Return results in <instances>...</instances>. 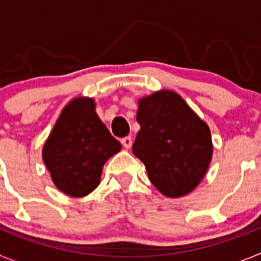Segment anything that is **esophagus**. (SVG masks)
I'll list each match as a JSON object with an SVG mask.
<instances>
[{"label":"esophagus","mask_w":261,"mask_h":261,"mask_svg":"<svg viewBox=\"0 0 261 261\" xmlns=\"http://www.w3.org/2000/svg\"><path fill=\"white\" fill-rule=\"evenodd\" d=\"M121 144H123V146L125 147V149H130L132 147V137H124L123 140H121Z\"/></svg>","instance_id":"34e87169"}]
</instances>
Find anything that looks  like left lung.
Here are the masks:
<instances>
[{
	"instance_id": "obj_1",
	"label": "left lung",
	"mask_w": 261,
	"mask_h": 261,
	"mask_svg": "<svg viewBox=\"0 0 261 261\" xmlns=\"http://www.w3.org/2000/svg\"><path fill=\"white\" fill-rule=\"evenodd\" d=\"M141 126L133 154L167 197H181L199 186L213 155L211 129L179 94L162 90L138 100Z\"/></svg>"
}]
</instances>
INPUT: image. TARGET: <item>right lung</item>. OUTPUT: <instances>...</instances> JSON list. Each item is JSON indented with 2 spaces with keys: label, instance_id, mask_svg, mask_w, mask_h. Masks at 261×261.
<instances>
[{
  "label": "right lung",
  "instance_id": "1",
  "mask_svg": "<svg viewBox=\"0 0 261 261\" xmlns=\"http://www.w3.org/2000/svg\"><path fill=\"white\" fill-rule=\"evenodd\" d=\"M121 150L95 112L91 98L66 105L43 147V161L55 186L71 197H84L100 183L107 159Z\"/></svg>",
  "mask_w": 261,
  "mask_h": 261
}]
</instances>
